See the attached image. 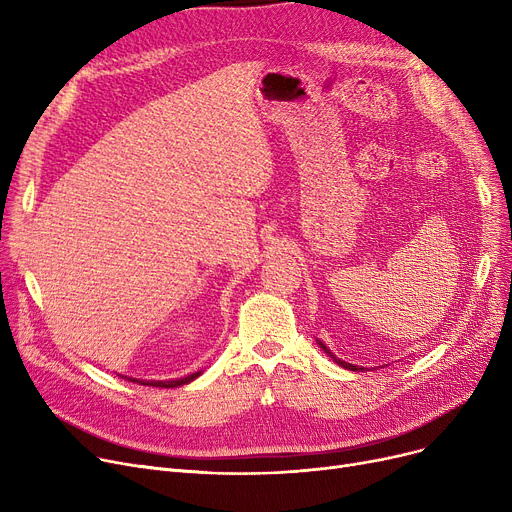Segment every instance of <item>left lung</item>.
Wrapping results in <instances>:
<instances>
[{
  "label": "left lung",
  "mask_w": 512,
  "mask_h": 512,
  "mask_svg": "<svg viewBox=\"0 0 512 512\" xmlns=\"http://www.w3.org/2000/svg\"><path fill=\"white\" fill-rule=\"evenodd\" d=\"M319 346H321V348H324V351H326V353H328V355H330L332 359H336V357H334V355H332V353L328 351V348H326L324 344H321V342H319ZM336 363H338V365H342V367H346V369H351V371H359V369H363V367H357V365H351V363H344V361H340V359H336Z\"/></svg>",
  "instance_id": "left-lung-1"
}]
</instances>
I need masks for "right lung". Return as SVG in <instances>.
Masks as SVG:
<instances>
[{"label": "right lung", "instance_id": "add662e5", "mask_svg": "<svg viewBox=\"0 0 512 512\" xmlns=\"http://www.w3.org/2000/svg\"><path fill=\"white\" fill-rule=\"evenodd\" d=\"M197 375H199V373H193V375H188V378L172 380V382H139V380H130V382H139V384H143V386H155V388H176V386H182V384L193 382V380L197 378Z\"/></svg>", "mask_w": 512, "mask_h": 512}]
</instances>
